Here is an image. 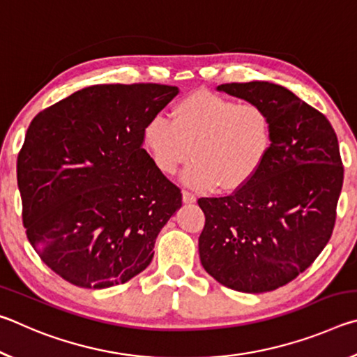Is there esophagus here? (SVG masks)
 <instances>
[{"label":"esophagus","instance_id":"esophagus-1","mask_svg":"<svg viewBox=\"0 0 357 357\" xmlns=\"http://www.w3.org/2000/svg\"><path fill=\"white\" fill-rule=\"evenodd\" d=\"M183 202L184 203H195L197 202V197L193 195V193H190V192L183 190Z\"/></svg>","mask_w":357,"mask_h":357}]
</instances>
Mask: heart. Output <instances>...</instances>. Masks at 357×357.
Returning a JSON list of instances; mask_svg holds the SVG:
<instances>
[{
	"label": "heart",
	"instance_id": "b5f03b06",
	"mask_svg": "<svg viewBox=\"0 0 357 357\" xmlns=\"http://www.w3.org/2000/svg\"><path fill=\"white\" fill-rule=\"evenodd\" d=\"M172 118L157 114L148 121L144 146L165 174L176 173L192 154L183 181L195 189H241L261 170L273 149V116L258 102L238 104L225 96L195 91L173 107Z\"/></svg>",
	"mask_w": 357,
	"mask_h": 357
}]
</instances>
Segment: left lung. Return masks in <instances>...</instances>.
<instances>
[{"label":"left lung","instance_id":"1","mask_svg":"<svg viewBox=\"0 0 357 357\" xmlns=\"http://www.w3.org/2000/svg\"><path fill=\"white\" fill-rule=\"evenodd\" d=\"M217 89L268 108L274 143L245 185L198 200L206 217L200 259L228 288L273 291L304 273L329 243L343 184L337 135L323 113L280 84L225 83Z\"/></svg>","mask_w":357,"mask_h":357}]
</instances>
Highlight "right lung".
I'll return each instance as SVG.
<instances>
[{"label": "right lung", "instance_id": "right-lung-1", "mask_svg": "<svg viewBox=\"0 0 357 357\" xmlns=\"http://www.w3.org/2000/svg\"><path fill=\"white\" fill-rule=\"evenodd\" d=\"M179 93L157 83L94 84L36 114L17 159L26 238L82 288L129 282L183 204L143 146L148 121Z\"/></svg>", "mask_w": 357, "mask_h": 357}]
</instances>
